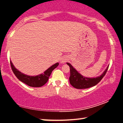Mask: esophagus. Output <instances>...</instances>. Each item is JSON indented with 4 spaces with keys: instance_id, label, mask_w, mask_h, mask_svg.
Wrapping results in <instances>:
<instances>
[{
    "instance_id": "34e87169",
    "label": "esophagus",
    "mask_w": 123,
    "mask_h": 123,
    "mask_svg": "<svg viewBox=\"0 0 123 123\" xmlns=\"http://www.w3.org/2000/svg\"><path fill=\"white\" fill-rule=\"evenodd\" d=\"M68 57L66 56H63V57L61 58V60H60V62H61V63H65L68 61Z\"/></svg>"
}]
</instances>
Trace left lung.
I'll use <instances>...</instances> for the list:
<instances>
[{"instance_id":"obj_1","label":"left lung","mask_w":123,"mask_h":123,"mask_svg":"<svg viewBox=\"0 0 123 123\" xmlns=\"http://www.w3.org/2000/svg\"><path fill=\"white\" fill-rule=\"evenodd\" d=\"M67 64L70 68V84L74 87L78 89H87L94 86L97 84L106 74L109 67V66H107L104 73L98 77L96 78H87L80 74L69 63L67 62Z\"/></svg>"}]
</instances>
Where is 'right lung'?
<instances>
[{
    "label": "right lung",
    "mask_w": 123,
    "mask_h": 123,
    "mask_svg": "<svg viewBox=\"0 0 123 123\" xmlns=\"http://www.w3.org/2000/svg\"><path fill=\"white\" fill-rule=\"evenodd\" d=\"M10 65L13 73L18 80L28 86L37 87H41L45 84L48 80L50 75H51V72L55 68L57 67L59 63H56L54 64L49 68L48 69H46L43 73L36 76L28 75L21 73L15 67L11 61H10Z\"/></svg>",
    "instance_id": "obj_1"
}]
</instances>
